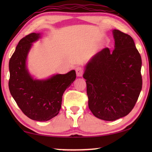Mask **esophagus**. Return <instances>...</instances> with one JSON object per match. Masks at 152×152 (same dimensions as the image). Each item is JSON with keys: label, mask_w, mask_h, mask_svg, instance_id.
Returning a JSON list of instances; mask_svg holds the SVG:
<instances>
[{"label": "esophagus", "mask_w": 152, "mask_h": 152, "mask_svg": "<svg viewBox=\"0 0 152 152\" xmlns=\"http://www.w3.org/2000/svg\"><path fill=\"white\" fill-rule=\"evenodd\" d=\"M76 74L78 76H82L84 74V69L80 66L77 67V68H76Z\"/></svg>", "instance_id": "esophagus-1"}]
</instances>
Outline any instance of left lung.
Returning a JSON list of instances; mask_svg holds the SVG:
<instances>
[{
  "instance_id": "1",
  "label": "left lung",
  "mask_w": 152,
  "mask_h": 152,
  "mask_svg": "<svg viewBox=\"0 0 152 152\" xmlns=\"http://www.w3.org/2000/svg\"><path fill=\"white\" fill-rule=\"evenodd\" d=\"M115 49L105 48L86 66L88 107L95 117L115 121L127 115L142 88L141 58L129 35L113 31Z\"/></svg>"
}]
</instances>
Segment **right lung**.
Instances as JSON below:
<instances>
[{"label": "right lung", "mask_w": 152, "mask_h": 152, "mask_svg": "<svg viewBox=\"0 0 152 152\" xmlns=\"http://www.w3.org/2000/svg\"><path fill=\"white\" fill-rule=\"evenodd\" d=\"M32 33L22 38L9 60V88L18 107L31 119L46 121L57 115L61 109L62 96L75 80V70L56 74L46 80H33L26 68L27 53L32 43L39 39Z\"/></svg>", "instance_id": "obj_1"}]
</instances>
